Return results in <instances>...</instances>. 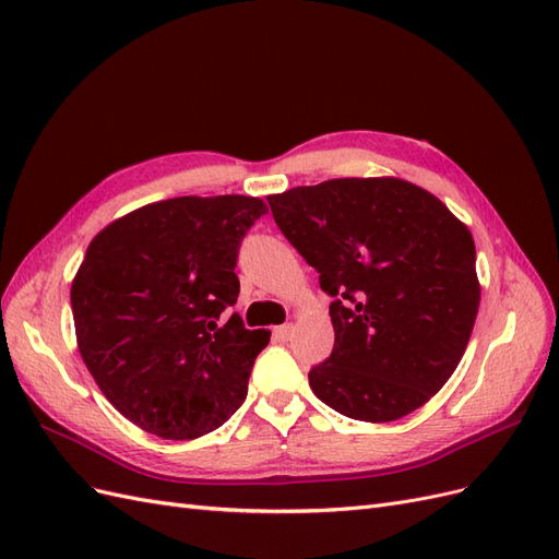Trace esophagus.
<instances>
[{
  "label": "esophagus",
  "mask_w": 559,
  "mask_h": 559,
  "mask_svg": "<svg viewBox=\"0 0 559 559\" xmlns=\"http://www.w3.org/2000/svg\"><path fill=\"white\" fill-rule=\"evenodd\" d=\"M294 335V326L292 324H282V326H277L275 329V337H277V341H289V337Z\"/></svg>",
  "instance_id": "obj_1"
}]
</instances>
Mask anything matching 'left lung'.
Here are the masks:
<instances>
[{
  "label": "left lung",
  "mask_w": 559,
  "mask_h": 559,
  "mask_svg": "<svg viewBox=\"0 0 559 559\" xmlns=\"http://www.w3.org/2000/svg\"><path fill=\"white\" fill-rule=\"evenodd\" d=\"M284 238L335 296L319 401L359 421L421 408L460 366L480 306L476 245L441 200L399 177H345L267 195Z\"/></svg>",
  "instance_id": "8db88e82"
}]
</instances>
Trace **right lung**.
I'll list each match as a JSON object with an SVG mask.
<instances>
[{"mask_svg": "<svg viewBox=\"0 0 559 559\" xmlns=\"http://www.w3.org/2000/svg\"><path fill=\"white\" fill-rule=\"evenodd\" d=\"M251 195H183L114 218L72 280L81 359L114 408L146 433L193 441L240 408L270 331L233 314Z\"/></svg>", "mask_w": 559, "mask_h": 559, "instance_id": "right-lung-1", "label": "right lung"}]
</instances>
